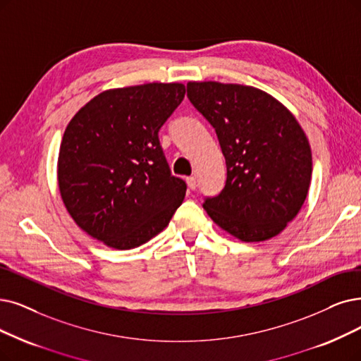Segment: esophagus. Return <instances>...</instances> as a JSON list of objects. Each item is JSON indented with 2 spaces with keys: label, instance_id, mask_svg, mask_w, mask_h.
I'll return each mask as SVG.
<instances>
[{
  "label": "esophagus",
  "instance_id": "34e87169",
  "mask_svg": "<svg viewBox=\"0 0 361 361\" xmlns=\"http://www.w3.org/2000/svg\"><path fill=\"white\" fill-rule=\"evenodd\" d=\"M186 183H188V188H190L191 191H194V190L197 188V179H195L194 176L186 178Z\"/></svg>",
  "mask_w": 361,
  "mask_h": 361
}]
</instances>
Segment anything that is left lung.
Segmentation results:
<instances>
[{
	"instance_id": "left-lung-1",
	"label": "left lung",
	"mask_w": 361,
	"mask_h": 361,
	"mask_svg": "<svg viewBox=\"0 0 361 361\" xmlns=\"http://www.w3.org/2000/svg\"><path fill=\"white\" fill-rule=\"evenodd\" d=\"M191 104L218 135L226 163L222 192L204 200L212 221L244 243L279 235L308 195L312 157L293 114L252 85L186 84Z\"/></svg>"
}]
</instances>
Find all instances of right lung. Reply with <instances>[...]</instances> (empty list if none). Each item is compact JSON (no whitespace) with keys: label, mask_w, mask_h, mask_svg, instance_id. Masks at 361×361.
<instances>
[{"label":"right lung","mask_w":361,"mask_h":361,"mask_svg":"<svg viewBox=\"0 0 361 361\" xmlns=\"http://www.w3.org/2000/svg\"><path fill=\"white\" fill-rule=\"evenodd\" d=\"M185 96L180 82L105 90L65 128L57 183L75 224L108 247L128 250L169 225L186 183L171 176L158 130Z\"/></svg>","instance_id":"add662e5"}]
</instances>
